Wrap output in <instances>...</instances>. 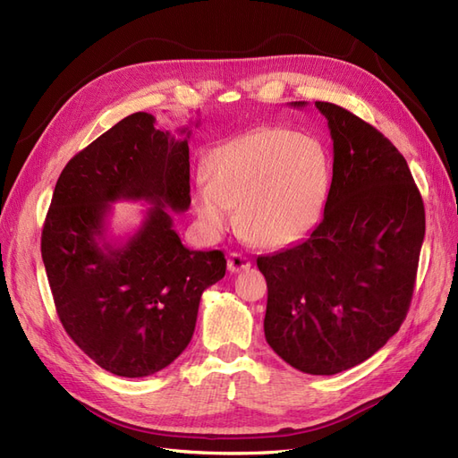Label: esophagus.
Instances as JSON below:
<instances>
[{
    "mask_svg": "<svg viewBox=\"0 0 458 458\" xmlns=\"http://www.w3.org/2000/svg\"><path fill=\"white\" fill-rule=\"evenodd\" d=\"M248 267H250V259H248L246 256L237 254V252L229 254V258H227V269L231 273H239V271H244Z\"/></svg>",
    "mask_w": 458,
    "mask_h": 458,
    "instance_id": "esophagus-1",
    "label": "esophagus"
}]
</instances>
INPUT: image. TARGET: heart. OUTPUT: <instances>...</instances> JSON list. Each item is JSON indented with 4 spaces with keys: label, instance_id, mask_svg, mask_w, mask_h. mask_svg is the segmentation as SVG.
<instances>
[{
    "label": "heart",
    "instance_id": "b5f03b06",
    "mask_svg": "<svg viewBox=\"0 0 458 458\" xmlns=\"http://www.w3.org/2000/svg\"><path fill=\"white\" fill-rule=\"evenodd\" d=\"M192 206L202 227L217 237L233 224L261 246L300 241L321 217L328 189V157L313 137L281 128L248 131L208 152Z\"/></svg>",
    "mask_w": 458,
    "mask_h": 458
}]
</instances>
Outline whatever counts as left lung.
I'll return each mask as SVG.
<instances>
[{"mask_svg": "<svg viewBox=\"0 0 458 458\" xmlns=\"http://www.w3.org/2000/svg\"><path fill=\"white\" fill-rule=\"evenodd\" d=\"M315 106L335 148L325 216L306 241L259 256L258 267L267 344L290 367L328 377L367 361L405 321L426 217L392 141L338 105Z\"/></svg>", "mask_w": 458, "mask_h": 458, "instance_id": "8db88e82", "label": "left lung"}]
</instances>
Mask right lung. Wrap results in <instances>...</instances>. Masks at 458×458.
Segmentation results:
<instances>
[{"instance_id":"right-lung-1","label":"right lung","mask_w":458,"mask_h":458,"mask_svg":"<svg viewBox=\"0 0 458 458\" xmlns=\"http://www.w3.org/2000/svg\"><path fill=\"white\" fill-rule=\"evenodd\" d=\"M135 113L64 165L41 231L55 308L78 348L101 369L141 378L174 363L197 325L200 296L224 279L221 250H189L172 214L191 206L189 135L177 140ZM116 199L151 204L123 242L106 237Z\"/></svg>"}]
</instances>
